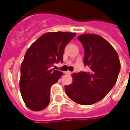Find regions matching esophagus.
<instances>
[{
	"mask_svg": "<svg viewBox=\"0 0 130 130\" xmlns=\"http://www.w3.org/2000/svg\"><path fill=\"white\" fill-rule=\"evenodd\" d=\"M72 73V72H71V71H65V74H68V75H70V74H71Z\"/></svg>",
	"mask_w": 130,
	"mask_h": 130,
	"instance_id": "34e87169",
	"label": "esophagus"
}]
</instances>
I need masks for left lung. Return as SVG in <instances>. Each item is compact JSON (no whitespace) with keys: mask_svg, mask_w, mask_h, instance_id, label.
<instances>
[{"mask_svg":"<svg viewBox=\"0 0 130 130\" xmlns=\"http://www.w3.org/2000/svg\"><path fill=\"white\" fill-rule=\"evenodd\" d=\"M84 48V64L88 72L72 75L73 82L65 87V92L75 103L89 105L105 98L115 85L121 64L118 54L110 43L95 34L78 37Z\"/></svg>","mask_w":130,"mask_h":130,"instance_id":"8db88e82","label":"left lung"}]
</instances>
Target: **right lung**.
I'll list each match as a JSON object with an SVG mask.
<instances>
[{
    "label": "right lung",
    "mask_w": 130,
    "mask_h": 130,
    "mask_svg": "<svg viewBox=\"0 0 130 130\" xmlns=\"http://www.w3.org/2000/svg\"><path fill=\"white\" fill-rule=\"evenodd\" d=\"M76 32H48L38 38L26 52L21 65L20 92L27 107L34 111L43 110L50 101V88L62 73L49 69L62 62L65 46Z\"/></svg>",
    "instance_id": "right-lung-1"
}]
</instances>
